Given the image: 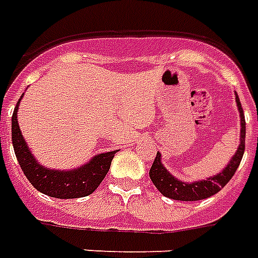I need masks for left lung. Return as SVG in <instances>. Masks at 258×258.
<instances>
[{
    "instance_id": "8db88e82",
    "label": "left lung",
    "mask_w": 258,
    "mask_h": 258,
    "mask_svg": "<svg viewBox=\"0 0 258 258\" xmlns=\"http://www.w3.org/2000/svg\"><path fill=\"white\" fill-rule=\"evenodd\" d=\"M235 101H236L239 117H240V144L238 146V151L231 157L229 163L216 175H211L209 178L200 179V181L186 182V181H181L179 178H177L163 166L162 153L157 152L156 159L149 171V177L163 196L174 200H182V202H196V200L207 199L213 195H216L217 192H220L228 184V181L232 178L233 174L240 164L242 157H243L244 138H246V121H244L243 109H242L236 92H235Z\"/></svg>"
}]
</instances>
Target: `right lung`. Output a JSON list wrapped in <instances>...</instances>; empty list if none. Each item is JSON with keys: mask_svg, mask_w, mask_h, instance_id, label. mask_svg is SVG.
<instances>
[{"mask_svg": "<svg viewBox=\"0 0 258 258\" xmlns=\"http://www.w3.org/2000/svg\"><path fill=\"white\" fill-rule=\"evenodd\" d=\"M22 96L16 103L12 116V144L26 178L37 190L56 199H76L92 194L105 178L117 151L99 153L90 162L72 170H53L42 166L31 153L18 123V110Z\"/></svg>", "mask_w": 258, "mask_h": 258, "instance_id": "right-lung-1", "label": "right lung"}]
</instances>
